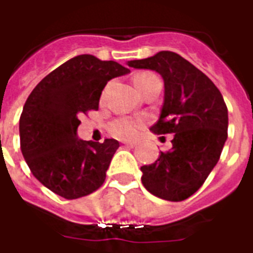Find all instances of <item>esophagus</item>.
Listing matches in <instances>:
<instances>
[{
    "mask_svg": "<svg viewBox=\"0 0 253 253\" xmlns=\"http://www.w3.org/2000/svg\"><path fill=\"white\" fill-rule=\"evenodd\" d=\"M123 144L129 146V148H136L137 145H138V142H137V141H123Z\"/></svg>",
    "mask_w": 253,
    "mask_h": 253,
    "instance_id": "34e87169",
    "label": "esophagus"
}]
</instances>
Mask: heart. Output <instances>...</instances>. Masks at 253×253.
<instances>
[{"label":"heart","instance_id":"heart-1","mask_svg":"<svg viewBox=\"0 0 253 253\" xmlns=\"http://www.w3.org/2000/svg\"><path fill=\"white\" fill-rule=\"evenodd\" d=\"M153 74L150 72H141L134 76V85L136 88H141L149 79H152ZM142 128V121L138 119H133V117H119L117 120H115L111 124V132L113 136L119 137V138H133L136 137L140 132V129Z\"/></svg>","mask_w":253,"mask_h":253}]
</instances>
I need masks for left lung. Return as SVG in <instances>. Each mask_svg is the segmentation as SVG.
Wrapping results in <instances>:
<instances>
[{"label": "left lung", "instance_id": "left-lung-1", "mask_svg": "<svg viewBox=\"0 0 253 253\" xmlns=\"http://www.w3.org/2000/svg\"><path fill=\"white\" fill-rule=\"evenodd\" d=\"M126 64L162 76L164 104L150 132L174 134L169 152L141 166L142 185L158 198L183 201L203 185L218 164L228 129L226 103L216 85L175 52L160 51Z\"/></svg>", "mask_w": 253, "mask_h": 253}]
</instances>
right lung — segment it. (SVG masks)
<instances>
[{"instance_id":"add662e5","label":"right lung","mask_w":253,"mask_h":253,"mask_svg":"<svg viewBox=\"0 0 253 253\" xmlns=\"http://www.w3.org/2000/svg\"><path fill=\"white\" fill-rule=\"evenodd\" d=\"M129 72L113 60L79 55L43 78L27 97L19 119L21 150L33 175L52 193L76 199L103 185L120 144L79 138V116L99 109L107 83Z\"/></svg>"}]
</instances>
